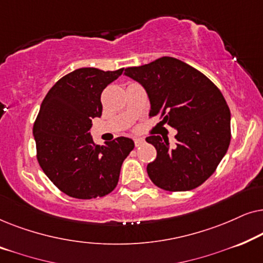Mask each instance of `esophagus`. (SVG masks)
I'll list each match as a JSON object with an SVG mask.
<instances>
[{
	"instance_id": "esophagus-1",
	"label": "esophagus",
	"mask_w": 263,
	"mask_h": 263,
	"mask_svg": "<svg viewBox=\"0 0 263 263\" xmlns=\"http://www.w3.org/2000/svg\"><path fill=\"white\" fill-rule=\"evenodd\" d=\"M134 143H135V147H140L141 145H143L145 143V140L143 139H134Z\"/></svg>"
}]
</instances>
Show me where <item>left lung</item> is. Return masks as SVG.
Returning <instances> with one entry per match:
<instances>
[{"mask_svg":"<svg viewBox=\"0 0 263 263\" xmlns=\"http://www.w3.org/2000/svg\"><path fill=\"white\" fill-rule=\"evenodd\" d=\"M124 74L145 87L149 117L159 115L177 129L174 147L159 135L146 138L157 149L147 165L151 181L167 192L197 188L217 170L231 141V115L220 89L201 71L168 56L129 67Z\"/></svg>","mask_w":263,"mask_h":263,"instance_id":"left-lung-1","label":"left lung"}]
</instances>
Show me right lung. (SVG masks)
<instances>
[{"label": "right lung", "mask_w": 263, "mask_h": 263, "mask_svg": "<svg viewBox=\"0 0 263 263\" xmlns=\"http://www.w3.org/2000/svg\"><path fill=\"white\" fill-rule=\"evenodd\" d=\"M122 73L123 68H80L61 78L43 100L33 125L37 159L68 196L88 200L112 192L122 163L134 148L124 136L100 146L89 134L92 118L102 116V92Z\"/></svg>", "instance_id": "1"}]
</instances>
